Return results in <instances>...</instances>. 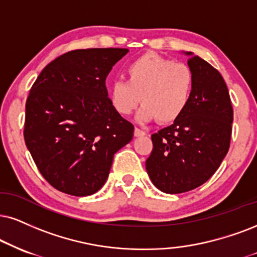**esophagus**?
Returning a JSON list of instances; mask_svg holds the SVG:
<instances>
[{
	"instance_id": "34e87169",
	"label": "esophagus",
	"mask_w": 257,
	"mask_h": 257,
	"mask_svg": "<svg viewBox=\"0 0 257 257\" xmlns=\"http://www.w3.org/2000/svg\"><path fill=\"white\" fill-rule=\"evenodd\" d=\"M145 135H147V132H144L143 130H141L138 127L135 128V136H136V137H143V136H145Z\"/></svg>"
}]
</instances>
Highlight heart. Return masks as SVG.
<instances>
[{
  "label": "heart",
  "mask_w": 257,
  "mask_h": 257,
  "mask_svg": "<svg viewBox=\"0 0 257 257\" xmlns=\"http://www.w3.org/2000/svg\"><path fill=\"white\" fill-rule=\"evenodd\" d=\"M127 81H115L109 89L112 107L130 115L142 101L139 121H175L191 101L194 74L188 65L155 53L135 59L126 69Z\"/></svg>",
  "instance_id": "obj_1"
}]
</instances>
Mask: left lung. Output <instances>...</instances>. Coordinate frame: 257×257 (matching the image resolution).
<instances>
[{"label": "left lung", "instance_id": "8db88e82", "mask_svg": "<svg viewBox=\"0 0 257 257\" xmlns=\"http://www.w3.org/2000/svg\"><path fill=\"white\" fill-rule=\"evenodd\" d=\"M189 56L194 88L179 119L151 136L153 151L145 162L149 177L168 194L201 186L216 173L230 148L233 109L229 90L219 71Z\"/></svg>", "mask_w": 257, "mask_h": 257}]
</instances>
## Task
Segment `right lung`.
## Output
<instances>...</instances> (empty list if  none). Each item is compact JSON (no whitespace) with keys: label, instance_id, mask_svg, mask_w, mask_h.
I'll return each mask as SVG.
<instances>
[{"label":"right lung","instance_id":"right-lung-1","mask_svg":"<svg viewBox=\"0 0 257 257\" xmlns=\"http://www.w3.org/2000/svg\"><path fill=\"white\" fill-rule=\"evenodd\" d=\"M127 49L74 50L47 64L26 101L25 143L44 179L85 196L104 185L135 127L112 107L106 77Z\"/></svg>","mask_w":257,"mask_h":257}]
</instances>
